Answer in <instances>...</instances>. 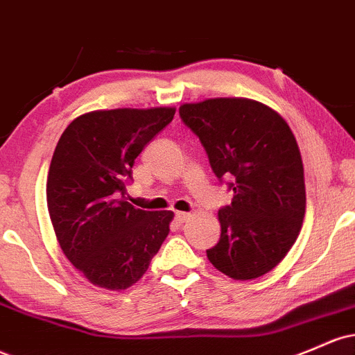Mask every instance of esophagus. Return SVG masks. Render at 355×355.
<instances>
[{
  "instance_id": "1",
  "label": "esophagus",
  "mask_w": 355,
  "mask_h": 355,
  "mask_svg": "<svg viewBox=\"0 0 355 355\" xmlns=\"http://www.w3.org/2000/svg\"><path fill=\"white\" fill-rule=\"evenodd\" d=\"M175 219H177L178 224H184V222L190 219V214L189 212H177L175 214Z\"/></svg>"
}]
</instances>
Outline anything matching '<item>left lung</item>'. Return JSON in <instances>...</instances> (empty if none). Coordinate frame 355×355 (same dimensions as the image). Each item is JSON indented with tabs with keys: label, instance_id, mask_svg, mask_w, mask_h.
<instances>
[{
	"label": "left lung",
	"instance_id": "obj_1",
	"mask_svg": "<svg viewBox=\"0 0 355 355\" xmlns=\"http://www.w3.org/2000/svg\"><path fill=\"white\" fill-rule=\"evenodd\" d=\"M180 118L234 197L219 210L220 239L207 258L232 279H256L278 266L302 231L306 196L295 135L275 109L248 97L182 104Z\"/></svg>",
	"mask_w": 355,
	"mask_h": 355
}]
</instances>
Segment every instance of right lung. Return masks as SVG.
<instances>
[{"label": "right lung", "mask_w": 355, "mask_h": 355, "mask_svg": "<svg viewBox=\"0 0 355 355\" xmlns=\"http://www.w3.org/2000/svg\"><path fill=\"white\" fill-rule=\"evenodd\" d=\"M173 116L175 107L101 109L73 119L58 139L46 207L62 251L92 285L133 286L168 236L171 210L136 209L124 192L136 157Z\"/></svg>", "instance_id": "obj_1"}]
</instances>
